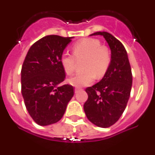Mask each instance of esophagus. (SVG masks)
I'll return each instance as SVG.
<instances>
[{
  "instance_id": "obj_1",
  "label": "esophagus",
  "mask_w": 155,
  "mask_h": 155,
  "mask_svg": "<svg viewBox=\"0 0 155 155\" xmlns=\"http://www.w3.org/2000/svg\"><path fill=\"white\" fill-rule=\"evenodd\" d=\"M80 91H81V88H75V89H74V93L79 92Z\"/></svg>"
}]
</instances>
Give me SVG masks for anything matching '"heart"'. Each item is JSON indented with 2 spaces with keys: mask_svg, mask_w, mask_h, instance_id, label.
<instances>
[{
  "mask_svg": "<svg viewBox=\"0 0 155 155\" xmlns=\"http://www.w3.org/2000/svg\"><path fill=\"white\" fill-rule=\"evenodd\" d=\"M74 55L64 53L60 58V64L67 74H72L75 70V58L85 57L83 64L85 70L71 77L69 82L74 86L81 87L91 84L96 74L102 77L111 64V54L107 48L101 46L99 40L83 38L73 45Z\"/></svg>",
  "mask_w": 155,
  "mask_h": 155,
  "instance_id": "b5f03b06",
  "label": "heart"
}]
</instances>
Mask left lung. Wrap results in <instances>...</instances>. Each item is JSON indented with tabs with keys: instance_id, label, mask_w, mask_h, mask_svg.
<instances>
[{
	"instance_id": "left-lung-1",
	"label": "left lung",
	"mask_w": 155,
	"mask_h": 155,
	"mask_svg": "<svg viewBox=\"0 0 155 155\" xmlns=\"http://www.w3.org/2000/svg\"><path fill=\"white\" fill-rule=\"evenodd\" d=\"M101 35L111 49V64L98 83L85 89L88 99L84 104L87 118L96 126L109 127L120 118L127 107L133 84V75L126 49L123 44L107 32Z\"/></svg>"
}]
</instances>
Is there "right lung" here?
Segmentation results:
<instances>
[{
  "instance_id": "add662e5",
  "label": "right lung",
  "mask_w": 155,
  "mask_h": 155,
  "mask_svg": "<svg viewBox=\"0 0 155 155\" xmlns=\"http://www.w3.org/2000/svg\"><path fill=\"white\" fill-rule=\"evenodd\" d=\"M70 38L48 35L32 44L21 67V94L34 122L47 126L59 122L74 96L70 85H59L65 79L60 64Z\"/></svg>"
}]
</instances>
